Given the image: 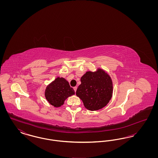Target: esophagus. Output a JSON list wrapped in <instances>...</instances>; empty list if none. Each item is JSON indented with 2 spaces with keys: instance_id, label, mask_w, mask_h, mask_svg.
I'll list each match as a JSON object with an SVG mask.
<instances>
[{
  "instance_id": "34e87169",
  "label": "esophagus",
  "mask_w": 158,
  "mask_h": 158,
  "mask_svg": "<svg viewBox=\"0 0 158 158\" xmlns=\"http://www.w3.org/2000/svg\"><path fill=\"white\" fill-rule=\"evenodd\" d=\"M77 86H75V87H74V88H73V89H74V90H75V91H76V90H77Z\"/></svg>"
}]
</instances>
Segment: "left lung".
<instances>
[{"label": "left lung", "mask_w": 158, "mask_h": 158, "mask_svg": "<svg viewBox=\"0 0 158 158\" xmlns=\"http://www.w3.org/2000/svg\"><path fill=\"white\" fill-rule=\"evenodd\" d=\"M76 95L83 101L85 107L96 111L107 105L113 95L111 77L101 69L96 72H86L81 79Z\"/></svg>", "instance_id": "left-lung-1"}]
</instances>
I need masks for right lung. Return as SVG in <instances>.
Masks as SVG:
<instances>
[{
	"instance_id": "1",
	"label": "right lung",
	"mask_w": 158,
	"mask_h": 158,
	"mask_svg": "<svg viewBox=\"0 0 158 158\" xmlns=\"http://www.w3.org/2000/svg\"><path fill=\"white\" fill-rule=\"evenodd\" d=\"M73 95H75V90L64 78L60 77L50 83L45 90L46 99L55 107L63 105L64 101Z\"/></svg>"
}]
</instances>
